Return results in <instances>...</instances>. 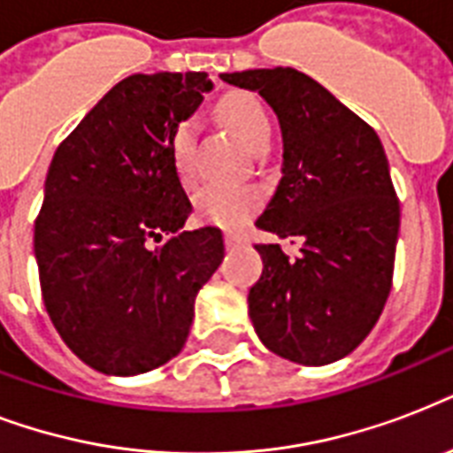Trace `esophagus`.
<instances>
[{
    "label": "esophagus",
    "instance_id": "34e87169",
    "mask_svg": "<svg viewBox=\"0 0 453 453\" xmlns=\"http://www.w3.org/2000/svg\"><path fill=\"white\" fill-rule=\"evenodd\" d=\"M247 244V237L240 233H226V247L227 249H237Z\"/></svg>",
    "mask_w": 453,
    "mask_h": 453
}]
</instances>
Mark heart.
Returning a JSON list of instances; mask_svg holds the SVG:
<instances>
[{
  "label": "heart",
  "instance_id": "obj_1",
  "mask_svg": "<svg viewBox=\"0 0 453 453\" xmlns=\"http://www.w3.org/2000/svg\"><path fill=\"white\" fill-rule=\"evenodd\" d=\"M220 117L240 136L249 150L261 152L270 141V117L263 103L254 94H230L220 103ZM195 143L197 127L192 119H180L169 136V150L178 178L183 183L195 180ZM263 204V192L256 185L244 183H206L195 195V213L209 226L234 227L244 226Z\"/></svg>",
  "mask_w": 453,
  "mask_h": 453
}]
</instances>
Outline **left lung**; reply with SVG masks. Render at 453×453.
<instances>
[{"label":"left lung","instance_id":"8db88e82","mask_svg":"<svg viewBox=\"0 0 453 453\" xmlns=\"http://www.w3.org/2000/svg\"><path fill=\"white\" fill-rule=\"evenodd\" d=\"M220 80L258 91L282 129V180L256 227L303 240L294 261L280 244H256V334L280 357L331 365L369 336L393 287L400 199L386 150L362 117L294 67Z\"/></svg>","mask_w":453,"mask_h":453}]
</instances>
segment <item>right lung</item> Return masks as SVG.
Returning <instances> with one entry per match:
<instances>
[{
	"instance_id": "add662e5",
	"label": "right lung",
	"mask_w": 453,
	"mask_h": 453,
	"mask_svg": "<svg viewBox=\"0 0 453 453\" xmlns=\"http://www.w3.org/2000/svg\"><path fill=\"white\" fill-rule=\"evenodd\" d=\"M209 88L206 73L131 74L53 155L35 220L42 298L96 372L136 376L176 357L223 261L219 227L183 230L192 204L169 150Z\"/></svg>"
}]
</instances>
